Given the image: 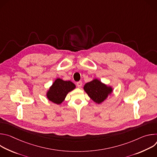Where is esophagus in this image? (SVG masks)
Segmentation results:
<instances>
[{"instance_id": "34e87169", "label": "esophagus", "mask_w": 157, "mask_h": 157, "mask_svg": "<svg viewBox=\"0 0 157 157\" xmlns=\"http://www.w3.org/2000/svg\"><path fill=\"white\" fill-rule=\"evenodd\" d=\"M82 81H78V82H76V85H77V86L78 87H81V86H82Z\"/></svg>"}]
</instances>
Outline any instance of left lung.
<instances>
[{
	"label": "left lung",
	"mask_w": 157,
	"mask_h": 157,
	"mask_svg": "<svg viewBox=\"0 0 157 157\" xmlns=\"http://www.w3.org/2000/svg\"><path fill=\"white\" fill-rule=\"evenodd\" d=\"M84 89L91 99L98 104L103 102L113 91L110 87L107 86L96 79L86 83Z\"/></svg>",
	"instance_id": "8db88e82"
}]
</instances>
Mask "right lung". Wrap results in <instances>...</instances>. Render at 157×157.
Wrapping results in <instances>:
<instances>
[{"mask_svg":"<svg viewBox=\"0 0 157 157\" xmlns=\"http://www.w3.org/2000/svg\"><path fill=\"white\" fill-rule=\"evenodd\" d=\"M75 87V84L70 81L56 79L47 93V98L55 104H61L64 100L67 94L73 90Z\"/></svg>","mask_w":157,"mask_h":157,"instance_id":"1","label":"right lung"}]
</instances>
